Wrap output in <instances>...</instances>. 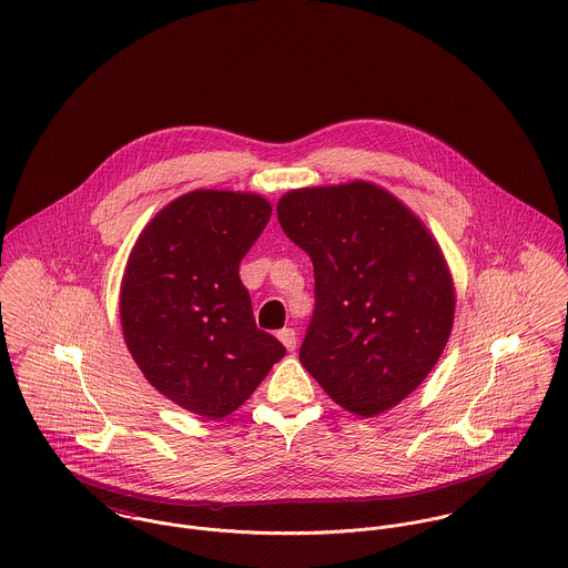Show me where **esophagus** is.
Masks as SVG:
<instances>
[{
	"label": "esophagus",
	"mask_w": 568,
	"mask_h": 568,
	"mask_svg": "<svg viewBox=\"0 0 568 568\" xmlns=\"http://www.w3.org/2000/svg\"><path fill=\"white\" fill-rule=\"evenodd\" d=\"M276 335H278V339L285 344L287 351H296V342H298V339H296V331H294V328H281Z\"/></svg>",
	"instance_id": "esophagus-1"
}]
</instances>
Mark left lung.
Wrapping results in <instances>:
<instances>
[{"instance_id": "left-lung-1", "label": "left lung", "mask_w": 568, "mask_h": 568, "mask_svg": "<svg viewBox=\"0 0 568 568\" xmlns=\"http://www.w3.org/2000/svg\"><path fill=\"white\" fill-rule=\"evenodd\" d=\"M276 213L314 263L301 364L357 416L394 407L450 335L455 294L438 244L392 193L362 181L290 191Z\"/></svg>"}]
</instances>
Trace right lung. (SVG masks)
Listing matches in <instances>:
<instances>
[{
	"instance_id": "1",
	"label": "right lung",
	"mask_w": 568,
	"mask_h": 568,
	"mask_svg": "<svg viewBox=\"0 0 568 568\" xmlns=\"http://www.w3.org/2000/svg\"><path fill=\"white\" fill-rule=\"evenodd\" d=\"M270 213L254 193L191 191L143 229L128 258V351L161 394L209 420L233 414L285 355L256 328L240 278Z\"/></svg>"
}]
</instances>
